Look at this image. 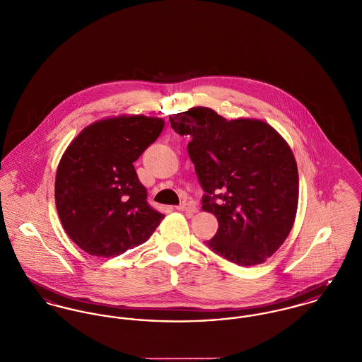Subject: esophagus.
Returning a JSON list of instances; mask_svg holds the SVG:
<instances>
[{
  "label": "esophagus",
  "mask_w": 362,
  "mask_h": 362,
  "mask_svg": "<svg viewBox=\"0 0 362 362\" xmlns=\"http://www.w3.org/2000/svg\"><path fill=\"white\" fill-rule=\"evenodd\" d=\"M177 209L180 211H185V213H196L197 211V207L192 202H184L180 206H177Z\"/></svg>",
  "instance_id": "1"
}]
</instances>
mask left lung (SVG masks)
<instances>
[{"label":"left lung","mask_w":362,"mask_h":362,"mask_svg":"<svg viewBox=\"0 0 362 362\" xmlns=\"http://www.w3.org/2000/svg\"><path fill=\"white\" fill-rule=\"evenodd\" d=\"M169 119L177 134L191 137L202 209L218 219L206 245L236 265L265 262L287 239L298 209V168L286 140L265 122L226 121L207 107Z\"/></svg>","instance_id":"8db88e82"}]
</instances>
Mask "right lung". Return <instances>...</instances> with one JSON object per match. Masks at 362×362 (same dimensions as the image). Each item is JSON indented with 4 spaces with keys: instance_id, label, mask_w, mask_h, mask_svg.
Listing matches in <instances>:
<instances>
[{
    "instance_id": "right-lung-1",
    "label": "right lung",
    "mask_w": 362,
    "mask_h": 362,
    "mask_svg": "<svg viewBox=\"0 0 362 362\" xmlns=\"http://www.w3.org/2000/svg\"><path fill=\"white\" fill-rule=\"evenodd\" d=\"M165 126L144 115L96 122L66 149L56 173L57 214L70 239L110 258L151 238L165 218L146 202L133 163Z\"/></svg>"
}]
</instances>
